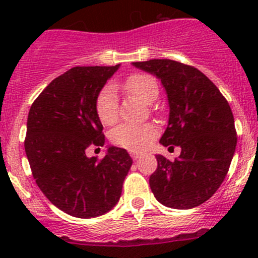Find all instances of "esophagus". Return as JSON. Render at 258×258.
I'll return each mask as SVG.
<instances>
[{
    "instance_id": "esophagus-1",
    "label": "esophagus",
    "mask_w": 258,
    "mask_h": 258,
    "mask_svg": "<svg viewBox=\"0 0 258 258\" xmlns=\"http://www.w3.org/2000/svg\"><path fill=\"white\" fill-rule=\"evenodd\" d=\"M130 155H131V157L134 158L135 161H137V160H140V158H141V153L140 152H135V151H131V152H130Z\"/></svg>"
}]
</instances>
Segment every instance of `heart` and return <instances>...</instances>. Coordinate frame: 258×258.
I'll use <instances>...</instances> for the list:
<instances>
[{
	"mask_svg": "<svg viewBox=\"0 0 258 258\" xmlns=\"http://www.w3.org/2000/svg\"><path fill=\"white\" fill-rule=\"evenodd\" d=\"M122 87L131 95L136 96L146 103H151L157 98V81L150 75L135 74L127 77ZM95 110L98 119L105 126H111L118 118V103L116 92L112 87L106 86L98 92L95 101ZM158 130L155 124H130L122 123L111 131L110 139L113 145L128 151H142L156 139Z\"/></svg>",
	"mask_w": 258,
	"mask_h": 258,
	"instance_id": "1",
	"label": "heart"
}]
</instances>
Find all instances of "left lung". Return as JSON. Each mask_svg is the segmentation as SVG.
<instances>
[{"instance_id": "1", "label": "left lung", "mask_w": 258, "mask_h": 258, "mask_svg": "<svg viewBox=\"0 0 258 258\" xmlns=\"http://www.w3.org/2000/svg\"><path fill=\"white\" fill-rule=\"evenodd\" d=\"M132 64L161 80L170 117L160 144L181 147L175 161L156 156L158 165L150 177L151 189L170 209L200 206L221 186L235 155L237 134L230 105L215 83L194 66L173 59Z\"/></svg>"}]
</instances>
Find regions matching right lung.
I'll return each instance as SVG.
<instances>
[{"label": "right lung", "mask_w": 258, "mask_h": 258, "mask_svg": "<svg viewBox=\"0 0 258 258\" xmlns=\"http://www.w3.org/2000/svg\"><path fill=\"white\" fill-rule=\"evenodd\" d=\"M116 66H77L54 79L32 103L25 151L36 183L74 217L105 215L118 202L132 165L126 150L110 146L102 160L86 148L105 145L95 101Z\"/></svg>", "instance_id": "add662e5"}]
</instances>
